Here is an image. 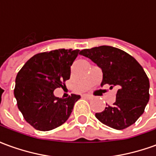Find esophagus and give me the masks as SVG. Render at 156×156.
<instances>
[{
  "instance_id": "34e87169",
  "label": "esophagus",
  "mask_w": 156,
  "mask_h": 156,
  "mask_svg": "<svg viewBox=\"0 0 156 156\" xmlns=\"http://www.w3.org/2000/svg\"><path fill=\"white\" fill-rule=\"evenodd\" d=\"M83 97H84V98H88V99H91V98H93V96L89 94H83Z\"/></svg>"
}]
</instances>
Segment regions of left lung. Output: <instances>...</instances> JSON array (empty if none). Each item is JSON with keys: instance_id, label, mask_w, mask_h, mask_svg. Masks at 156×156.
I'll return each instance as SVG.
<instances>
[{"instance_id": "obj_1", "label": "left lung", "mask_w": 156, "mask_h": 156, "mask_svg": "<svg viewBox=\"0 0 156 156\" xmlns=\"http://www.w3.org/2000/svg\"><path fill=\"white\" fill-rule=\"evenodd\" d=\"M80 55L88 58L103 73L101 86L117 89L116 100L95 116L101 123L115 129H124L143 115L150 94V82L140 64L121 49L100 46L84 49Z\"/></svg>"}]
</instances>
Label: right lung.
Wrapping results in <instances>:
<instances>
[{
  "mask_svg": "<svg viewBox=\"0 0 156 156\" xmlns=\"http://www.w3.org/2000/svg\"><path fill=\"white\" fill-rule=\"evenodd\" d=\"M79 50L57 49L34 55L16 78L14 95L26 121L41 131L60 126L68 119L79 95L56 97L54 90L70 78Z\"/></svg>",
  "mask_w": 156,
  "mask_h": 156,
  "instance_id": "add662e5",
  "label": "right lung"
}]
</instances>
